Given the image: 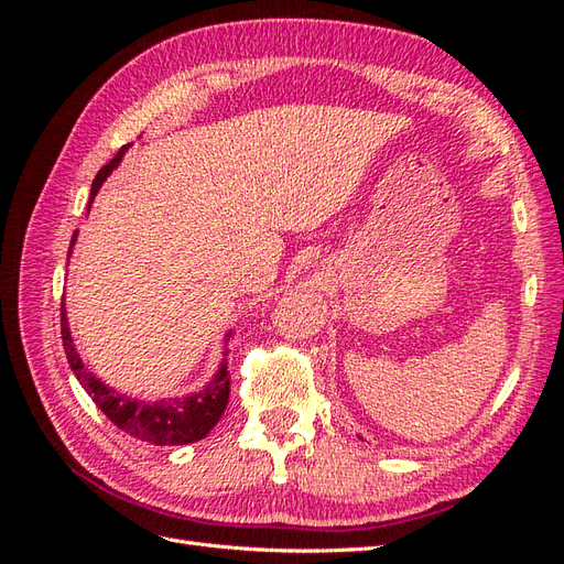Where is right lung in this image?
<instances>
[{"label": "right lung", "mask_w": 564, "mask_h": 564, "mask_svg": "<svg viewBox=\"0 0 564 564\" xmlns=\"http://www.w3.org/2000/svg\"><path fill=\"white\" fill-rule=\"evenodd\" d=\"M129 145H124L117 155L100 169L91 183V195H89V209L91 202L98 195L100 185L106 183V178L112 174V169L119 166L122 162L124 152ZM77 242V230L73 235L70 242V253ZM61 334H63V348L67 355V362H70V369L82 383V388L89 392V398L96 402V406L104 412L119 431H124L127 435L150 442V445L158 447H178V445H191V442H197L202 437H207V433L218 423V419L224 416L228 398H230V377H228V360L224 357V362L216 369L214 379L204 386L197 392H191L185 398H172V400H135L129 395H122V392L112 390L100 379H96L91 371L84 367L82 357L73 344L70 336V324H67L65 315V305H61ZM230 338V332L226 340ZM228 355V350L224 352Z\"/></svg>", "instance_id": "add662e5"}]
</instances>
